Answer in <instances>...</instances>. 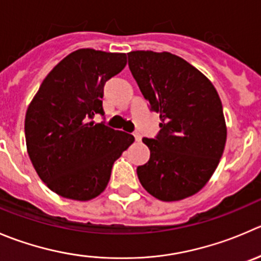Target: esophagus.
Returning a JSON list of instances; mask_svg holds the SVG:
<instances>
[{
  "label": "esophagus",
  "mask_w": 261,
  "mask_h": 261,
  "mask_svg": "<svg viewBox=\"0 0 261 261\" xmlns=\"http://www.w3.org/2000/svg\"><path fill=\"white\" fill-rule=\"evenodd\" d=\"M134 136H135V140L136 141H140L141 140V135L139 133H135L134 134Z\"/></svg>",
  "instance_id": "obj_1"
}]
</instances>
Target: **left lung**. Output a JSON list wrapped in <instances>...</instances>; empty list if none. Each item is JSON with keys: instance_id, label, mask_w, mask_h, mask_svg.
<instances>
[{"instance_id": "1", "label": "left lung", "mask_w": 261, "mask_h": 261, "mask_svg": "<svg viewBox=\"0 0 261 261\" xmlns=\"http://www.w3.org/2000/svg\"><path fill=\"white\" fill-rule=\"evenodd\" d=\"M127 56L140 92L161 118L155 139H143L150 158L136 169L139 181L162 201L192 196L213 176L226 145L221 98L211 80L178 56L153 50Z\"/></svg>"}]
</instances>
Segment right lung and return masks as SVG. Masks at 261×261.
Returning <instances> with one entry per match:
<instances>
[{
    "label": "right lung",
    "mask_w": 261,
    "mask_h": 261,
    "mask_svg": "<svg viewBox=\"0 0 261 261\" xmlns=\"http://www.w3.org/2000/svg\"><path fill=\"white\" fill-rule=\"evenodd\" d=\"M126 53L82 48L45 76L25 115V140L38 176L57 195L77 201L97 198L112 166L134 136L94 123L105 115L103 88L126 66Z\"/></svg>",
    "instance_id": "obj_1"
}]
</instances>
